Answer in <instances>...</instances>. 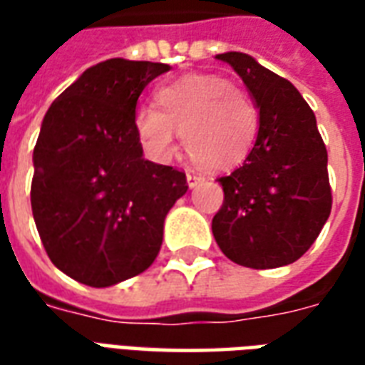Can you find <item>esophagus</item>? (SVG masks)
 <instances>
[{
  "label": "esophagus",
  "instance_id": "34e87169",
  "mask_svg": "<svg viewBox=\"0 0 365 365\" xmlns=\"http://www.w3.org/2000/svg\"><path fill=\"white\" fill-rule=\"evenodd\" d=\"M203 180H205L203 175H199V174H187V185H190L191 190H193V187H197L199 183L203 182Z\"/></svg>",
  "mask_w": 365,
  "mask_h": 365
}]
</instances>
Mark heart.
<instances>
[{
  "instance_id": "b5f03b06",
  "label": "heart",
  "mask_w": 365,
  "mask_h": 365,
  "mask_svg": "<svg viewBox=\"0 0 365 365\" xmlns=\"http://www.w3.org/2000/svg\"><path fill=\"white\" fill-rule=\"evenodd\" d=\"M156 105H140L133 125L144 152L158 162L178 152V135L191 160L209 170L237 166L256 143L258 107L221 76H190L164 86Z\"/></svg>"
}]
</instances>
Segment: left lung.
Returning <instances> with one entry per match:
<instances>
[{
  "label": "left lung",
  "instance_id": "8db88e82",
  "mask_svg": "<svg viewBox=\"0 0 365 365\" xmlns=\"http://www.w3.org/2000/svg\"><path fill=\"white\" fill-rule=\"evenodd\" d=\"M237 72L260 113L245 164L219 178L225 201L213 237L238 266L282 268L311 248L332 207L327 146L297 88L245 52L217 54Z\"/></svg>",
  "mask_w": 365,
  "mask_h": 365
}]
</instances>
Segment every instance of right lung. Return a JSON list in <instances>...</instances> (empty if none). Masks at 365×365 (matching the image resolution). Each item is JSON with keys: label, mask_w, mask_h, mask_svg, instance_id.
I'll list each match as a JSON object with an SVG mask.
<instances>
[{"label": "right lung", "mask_w": 365, "mask_h": 365, "mask_svg": "<svg viewBox=\"0 0 365 365\" xmlns=\"http://www.w3.org/2000/svg\"><path fill=\"white\" fill-rule=\"evenodd\" d=\"M168 64L111 58L88 68L48 107L33 152L31 207L52 264L109 287L156 260L185 174L144 160L136 101Z\"/></svg>", "instance_id": "obj_1"}]
</instances>
